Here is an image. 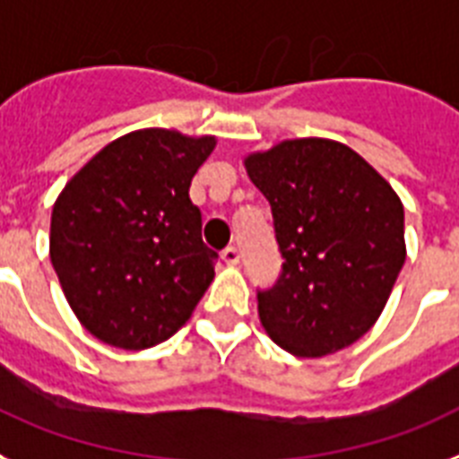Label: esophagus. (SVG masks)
<instances>
[{
  "label": "esophagus",
  "instance_id": "esophagus-1",
  "mask_svg": "<svg viewBox=\"0 0 459 459\" xmlns=\"http://www.w3.org/2000/svg\"><path fill=\"white\" fill-rule=\"evenodd\" d=\"M222 263L237 264L238 263V248H234V246H227L225 251H222Z\"/></svg>",
  "mask_w": 459,
  "mask_h": 459
}]
</instances>
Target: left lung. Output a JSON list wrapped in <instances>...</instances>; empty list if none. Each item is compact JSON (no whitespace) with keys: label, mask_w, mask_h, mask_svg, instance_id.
Wrapping results in <instances>:
<instances>
[{"label":"left lung","mask_w":459,"mask_h":459,"mask_svg":"<svg viewBox=\"0 0 459 459\" xmlns=\"http://www.w3.org/2000/svg\"><path fill=\"white\" fill-rule=\"evenodd\" d=\"M246 170L272 206L281 276L257 290L264 331L295 357H324L370 331L406 263L403 206L347 145L286 140Z\"/></svg>","instance_id":"obj_1"}]
</instances>
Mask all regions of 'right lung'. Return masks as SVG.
<instances>
[{
  "label": "right lung",
  "mask_w": 459,
  "mask_h": 459,
  "mask_svg": "<svg viewBox=\"0 0 459 459\" xmlns=\"http://www.w3.org/2000/svg\"><path fill=\"white\" fill-rule=\"evenodd\" d=\"M213 138L145 128L102 147L51 213V263L72 312L121 350L169 340L213 281L218 253L189 199Z\"/></svg>",
  "instance_id": "add662e5"
}]
</instances>
